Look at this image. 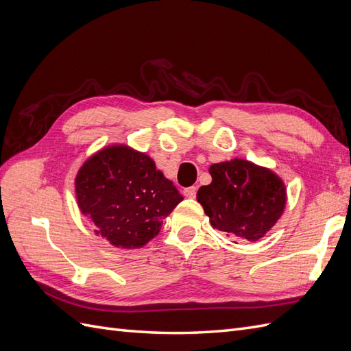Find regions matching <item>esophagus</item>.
Returning a JSON list of instances; mask_svg holds the SVG:
<instances>
[{
  "label": "esophagus",
  "instance_id": "obj_1",
  "mask_svg": "<svg viewBox=\"0 0 351 351\" xmlns=\"http://www.w3.org/2000/svg\"><path fill=\"white\" fill-rule=\"evenodd\" d=\"M196 193H197V187L192 186V187H187L183 190V195L186 197H190V199H195L196 197Z\"/></svg>",
  "mask_w": 351,
  "mask_h": 351
}]
</instances>
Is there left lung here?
Returning a JSON list of instances; mask_svg holds the SVG:
<instances>
[{
  "label": "left lung",
  "mask_w": 351,
  "mask_h": 351,
  "mask_svg": "<svg viewBox=\"0 0 351 351\" xmlns=\"http://www.w3.org/2000/svg\"><path fill=\"white\" fill-rule=\"evenodd\" d=\"M209 174L212 182L199 189L197 202L214 228L239 241H258L281 218L287 190L269 168L234 158L212 164Z\"/></svg>",
  "instance_id": "left-lung-1"
}]
</instances>
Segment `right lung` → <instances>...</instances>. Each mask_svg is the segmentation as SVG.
I'll list each match as a JSON object with an SVG mask.
<instances>
[{
  "label": "right lung",
  "instance_id": "right-lung-1",
  "mask_svg": "<svg viewBox=\"0 0 351 351\" xmlns=\"http://www.w3.org/2000/svg\"><path fill=\"white\" fill-rule=\"evenodd\" d=\"M74 186L77 205L95 232L123 249L151 241L183 200L151 156L127 145H111L88 158Z\"/></svg>",
  "mask_w": 351,
  "mask_h": 351
}]
</instances>
